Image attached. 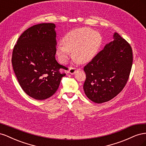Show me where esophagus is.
<instances>
[{
    "label": "esophagus",
    "mask_w": 146,
    "mask_h": 146,
    "mask_svg": "<svg viewBox=\"0 0 146 146\" xmlns=\"http://www.w3.org/2000/svg\"><path fill=\"white\" fill-rule=\"evenodd\" d=\"M78 69H76V68H70L69 69V73L70 74H74L75 73H76L77 72V70Z\"/></svg>",
    "instance_id": "esophagus-1"
}]
</instances>
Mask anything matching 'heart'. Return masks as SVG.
<instances>
[{
  "mask_svg": "<svg viewBox=\"0 0 146 146\" xmlns=\"http://www.w3.org/2000/svg\"><path fill=\"white\" fill-rule=\"evenodd\" d=\"M63 45H58L56 54L61 63H66L70 52L77 63L85 64L94 58L102 43L100 35L88 28L74 29L66 33L62 39Z\"/></svg>",
  "mask_w": 146,
  "mask_h": 146,
  "instance_id": "heart-1",
  "label": "heart"
}]
</instances>
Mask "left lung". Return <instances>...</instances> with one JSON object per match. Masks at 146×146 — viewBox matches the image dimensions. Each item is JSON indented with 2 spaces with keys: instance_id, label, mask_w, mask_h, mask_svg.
<instances>
[{
  "instance_id": "left-lung-1",
  "label": "left lung",
  "mask_w": 146,
  "mask_h": 146,
  "mask_svg": "<svg viewBox=\"0 0 146 146\" xmlns=\"http://www.w3.org/2000/svg\"><path fill=\"white\" fill-rule=\"evenodd\" d=\"M84 68L83 90L87 98L97 104L109 101L120 92L129 79L133 63L130 45L117 33Z\"/></svg>"
}]
</instances>
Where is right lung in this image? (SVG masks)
Instances as JSON below:
<instances>
[{
	"label": "right lung",
	"instance_id": "right-lung-1",
	"mask_svg": "<svg viewBox=\"0 0 146 146\" xmlns=\"http://www.w3.org/2000/svg\"><path fill=\"white\" fill-rule=\"evenodd\" d=\"M53 23L32 26L22 34L13 51L11 63L22 89L36 100L50 98L58 90L66 69L55 59L56 33Z\"/></svg>",
	"mask_w": 146,
	"mask_h": 146
}]
</instances>
